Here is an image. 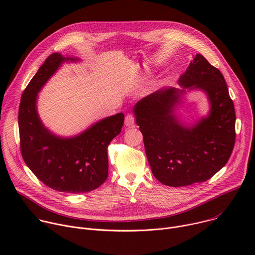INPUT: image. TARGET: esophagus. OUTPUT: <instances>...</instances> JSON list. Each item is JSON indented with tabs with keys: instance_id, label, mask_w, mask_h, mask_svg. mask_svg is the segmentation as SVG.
<instances>
[{
	"instance_id": "esophagus-1",
	"label": "esophagus",
	"mask_w": 255,
	"mask_h": 255,
	"mask_svg": "<svg viewBox=\"0 0 255 255\" xmlns=\"http://www.w3.org/2000/svg\"><path fill=\"white\" fill-rule=\"evenodd\" d=\"M134 116L132 114H128L126 117H125V121H124V124L126 127H133L134 126Z\"/></svg>"
}]
</instances>
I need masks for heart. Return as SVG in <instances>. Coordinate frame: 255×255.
Wrapping results in <instances>:
<instances>
[{
  "instance_id": "heart-1",
  "label": "heart",
  "mask_w": 255,
  "mask_h": 255,
  "mask_svg": "<svg viewBox=\"0 0 255 255\" xmlns=\"http://www.w3.org/2000/svg\"><path fill=\"white\" fill-rule=\"evenodd\" d=\"M140 82V78H136L135 80H134V82H133V84H132V86L133 87H135V86H137L138 85V83Z\"/></svg>"
}]
</instances>
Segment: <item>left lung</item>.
I'll use <instances>...</instances> for the list:
<instances>
[{
    "label": "left lung",
    "instance_id": "1",
    "mask_svg": "<svg viewBox=\"0 0 255 255\" xmlns=\"http://www.w3.org/2000/svg\"><path fill=\"white\" fill-rule=\"evenodd\" d=\"M180 89L162 88L133 107L153 175L168 187L202 183L219 171L235 143V110L223 75L202 54H196L178 79ZM208 98V115L193 125L175 114L187 91Z\"/></svg>",
    "mask_w": 255,
    "mask_h": 255
}]
</instances>
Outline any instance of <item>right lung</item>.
<instances>
[{
  "instance_id": "add662e5",
  "label": "right lung",
  "mask_w": 255,
  "mask_h": 255,
  "mask_svg": "<svg viewBox=\"0 0 255 255\" xmlns=\"http://www.w3.org/2000/svg\"><path fill=\"white\" fill-rule=\"evenodd\" d=\"M79 57L52 53L25 89L19 107V133L23 159L47 187L63 193H88L108 177V145L120 132L124 114L104 118L82 133L61 137L46 128L37 112L38 93L64 62Z\"/></svg>"
}]
</instances>
